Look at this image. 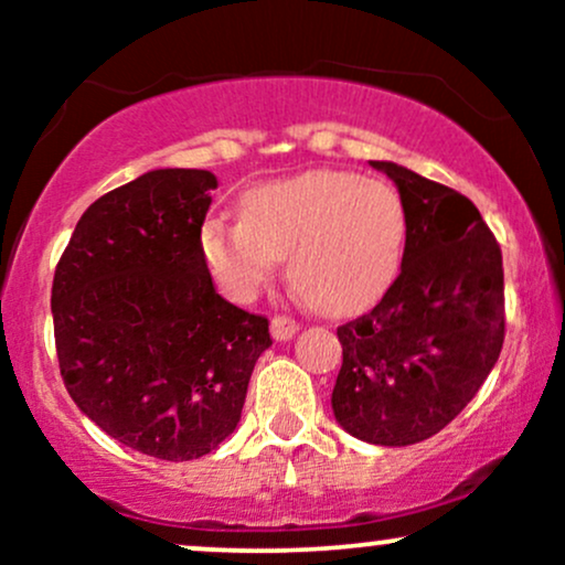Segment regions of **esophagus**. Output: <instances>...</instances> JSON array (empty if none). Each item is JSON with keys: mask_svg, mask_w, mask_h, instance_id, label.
I'll return each mask as SVG.
<instances>
[{"mask_svg": "<svg viewBox=\"0 0 565 565\" xmlns=\"http://www.w3.org/2000/svg\"><path fill=\"white\" fill-rule=\"evenodd\" d=\"M297 329H300V323L289 319V316H274V321H270V334H274V340L278 342L291 340V337L297 334Z\"/></svg>", "mask_w": 565, "mask_h": 565, "instance_id": "esophagus-1", "label": "esophagus"}]
</instances>
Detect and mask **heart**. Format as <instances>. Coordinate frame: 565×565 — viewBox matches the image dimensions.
<instances>
[{
	"instance_id": "obj_1",
	"label": "heart",
	"mask_w": 565,
	"mask_h": 565,
	"mask_svg": "<svg viewBox=\"0 0 565 565\" xmlns=\"http://www.w3.org/2000/svg\"><path fill=\"white\" fill-rule=\"evenodd\" d=\"M404 238V204L391 185L316 170L246 191L242 220L210 217L199 246L231 300H255L289 255L291 287L319 313L350 316L391 287Z\"/></svg>"
}]
</instances>
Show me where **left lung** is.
Instances as JSON below:
<instances>
[{
  "label": "left lung",
  "instance_id": "1",
  "mask_svg": "<svg viewBox=\"0 0 565 565\" xmlns=\"http://www.w3.org/2000/svg\"><path fill=\"white\" fill-rule=\"evenodd\" d=\"M406 215L401 274L361 319L342 323L334 419L353 438L408 446L470 404L504 342L502 252L462 193L372 161Z\"/></svg>",
  "mask_w": 565,
  "mask_h": 565
}]
</instances>
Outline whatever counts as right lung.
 Instances as JSON below:
<instances>
[{"label":"right lung","mask_w":565,"mask_h":565,"mask_svg":"<svg viewBox=\"0 0 565 565\" xmlns=\"http://www.w3.org/2000/svg\"><path fill=\"white\" fill-rule=\"evenodd\" d=\"M217 178L151 170L100 196L55 268L53 323L74 404L103 433L183 462L236 430L268 319L215 291L199 233Z\"/></svg>","instance_id":"right-lung-1"}]
</instances>
